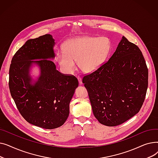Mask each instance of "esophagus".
Listing matches in <instances>:
<instances>
[{
	"mask_svg": "<svg viewBox=\"0 0 158 158\" xmlns=\"http://www.w3.org/2000/svg\"><path fill=\"white\" fill-rule=\"evenodd\" d=\"M77 79H78V81H79V85H82V79H81V77H77Z\"/></svg>",
	"mask_w": 158,
	"mask_h": 158,
	"instance_id": "34e87169",
	"label": "esophagus"
}]
</instances>
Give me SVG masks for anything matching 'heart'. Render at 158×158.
<instances>
[{
  "label": "heart",
  "instance_id": "1",
  "mask_svg": "<svg viewBox=\"0 0 158 158\" xmlns=\"http://www.w3.org/2000/svg\"><path fill=\"white\" fill-rule=\"evenodd\" d=\"M111 48V44L106 37L81 36L67 40L63 45V52L57 53L56 60L63 70L72 73L76 67L83 72L92 73L105 63Z\"/></svg>",
  "mask_w": 158,
  "mask_h": 158
}]
</instances>
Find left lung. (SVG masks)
<instances>
[{"label":"left lung","mask_w":158,"mask_h":158,"mask_svg":"<svg viewBox=\"0 0 158 158\" xmlns=\"http://www.w3.org/2000/svg\"><path fill=\"white\" fill-rule=\"evenodd\" d=\"M95 117L117 126L139 112L148 87V69L140 49L122 36L115 52L96 71L84 76Z\"/></svg>","instance_id":"obj_1"}]
</instances>
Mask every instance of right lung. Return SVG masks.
Here are the masks:
<instances>
[{
    "instance_id": "obj_1",
    "label": "right lung",
    "mask_w": 158,
    "mask_h": 158,
    "mask_svg": "<svg viewBox=\"0 0 158 158\" xmlns=\"http://www.w3.org/2000/svg\"><path fill=\"white\" fill-rule=\"evenodd\" d=\"M55 44L49 34L28 40L13 57L9 73L10 93L23 118L47 129L64 124L79 85L76 77L60 73L51 60L55 57ZM34 64L40 72L36 80L30 73Z\"/></svg>"
}]
</instances>
